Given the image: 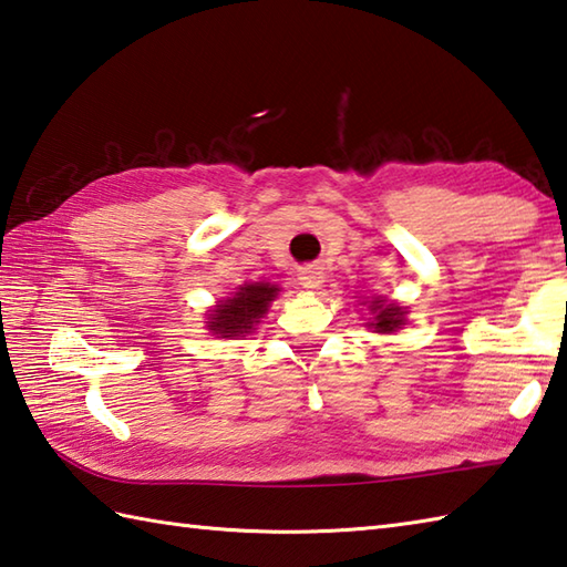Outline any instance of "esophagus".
Listing matches in <instances>:
<instances>
[{
	"instance_id": "34e87169",
	"label": "esophagus",
	"mask_w": 567,
	"mask_h": 567,
	"mask_svg": "<svg viewBox=\"0 0 567 567\" xmlns=\"http://www.w3.org/2000/svg\"><path fill=\"white\" fill-rule=\"evenodd\" d=\"M323 277H327V272H323V268L317 262L305 265V268H299V272H297V280L305 287V290H319V287L323 285Z\"/></svg>"
}]
</instances>
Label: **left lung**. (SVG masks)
Returning a JSON list of instances; mask_svg holds the SVG:
<instances>
[{
    "label": "left lung",
    "instance_id": "1",
    "mask_svg": "<svg viewBox=\"0 0 567 567\" xmlns=\"http://www.w3.org/2000/svg\"><path fill=\"white\" fill-rule=\"evenodd\" d=\"M370 311L375 317H372V321H368V327L375 329L378 333H392V331L404 327V315H406L404 307L388 302V299L372 297Z\"/></svg>",
    "mask_w": 567,
    "mask_h": 567
}]
</instances>
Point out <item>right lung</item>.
<instances>
[{"label":"right lung","mask_w":567,"mask_h":567,"mask_svg":"<svg viewBox=\"0 0 567 567\" xmlns=\"http://www.w3.org/2000/svg\"><path fill=\"white\" fill-rule=\"evenodd\" d=\"M280 292V287L270 282L240 285L234 297L221 299L207 317V329L219 339H234L256 331L260 319L268 315V307Z\"/></svg>","instance_id":"right-lung-1"}]
</instances>
